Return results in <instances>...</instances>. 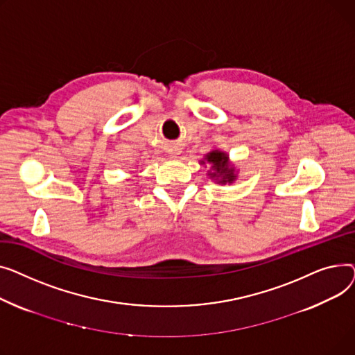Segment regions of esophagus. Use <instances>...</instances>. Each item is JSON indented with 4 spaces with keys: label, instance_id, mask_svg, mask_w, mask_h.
<instances>
[{
    "label": "esophagus",
    "instance_id": "1",
    "mask_svg": "<svg viewBox=\"0 0 355 355\" xmlns=\"http://www.w3.org/2000/svg\"><path fill=\"white\" fill-rule=\"evenodd\" d=\"M168 153L171 155V157H178L182 153V148H180V146H178V144H173V146H171V148L168 149Z\"/></svg>",
    "mask_w": 355,
    "mask_h": 355
}]
</instances>
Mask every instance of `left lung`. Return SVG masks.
Returning a JSON list of instances; mask_svg holds the SVG:
<instances>
[{"label": "left lung", "instance_id": "1", "mask_svg": "<svg viewBox=\"0 0 355 355\" xmlns=\"http://www.w3.org/2000/svg\"><path fill=\"white\" fill-rule=\"evenodd\" d=\"M199 163L211 166L206 175L218 184H232L238 179V169L235 163L229 159L226 152L220 149H212L203 156L202 160H199Z\"/></svg>", "mask_w": 355, "mask_h": 355}]
</instances>
